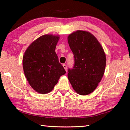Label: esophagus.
Segmentation results:
<instances>
[{
	"mask_svg": "<svg viewBox=\"0 0 130 130\" xmlns=\"http://www.w3.org/2000/svg\"><path fill=\"white\" fill-rule=\"evenodd\" d=\"M62 66H63V68H64V69H65V70H66V72H67V65H66L65 64H63Z\"/></svg>",
	"mask_w": 130,
	"mask_h": 130,
	"instance_id": "1",
	"label": "esophagus"
}]
</instances>
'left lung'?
I'll return each mask as SVG.
<instances>
[{
	"label": "left lung",
	"instance_id": "1",
	"mask_svg": "<svg viewBox=\"0 0 130 130\" xmlns=\"http://www.w3.org/2000/svg\"><path fill=\"white\" fill-rule=\"evenodd\" d=\"M74 58V65L68 77L73 89L87 95L98 86L104 74L106 56L99 42L87 31L77 30L68 37Z\"/></svg>",
	"mask_w": 130,
	"mask_h": 130
}]
</instances>
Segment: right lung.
Instances as JSON below:
<instances>
[{"mask_svg":"<svg viewBox=\"0 0 130 130\" xmlns=\"http://www.w3.org/2000/svg\"><path fill=\"white\" fill-rule=\"evenodd\" d=\"M59 39L58 35H43L32 42L24 53V73L31 87L39 93L51 92L66 73L55 52Z\"/></svg>","mask_w":130,"mask_h":130,"instance_id":"add662e5","label":"right lung"}]
</instances>
